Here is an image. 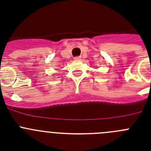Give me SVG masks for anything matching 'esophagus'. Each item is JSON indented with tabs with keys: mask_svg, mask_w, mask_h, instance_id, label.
<instances>
[{
	"mask_svg": "<svg viewBox=\"0 0 151 151\" xmlns=\"http://www.w3.org/2000/svg\"><path fill=\"white\" fill-rule=\"evenodd\" d=\"M74 60L76 61L80 60H81V57H74Z\"/></svg>",
	"mask_w": 151,
	"mask_h": 151,
	"instance_id": "34e87169",
	"label": "esophagus"
}]
</instances>
